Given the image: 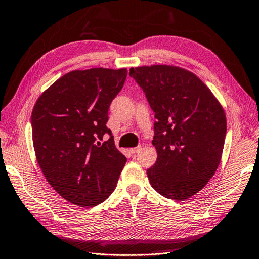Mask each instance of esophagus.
Here are the masks:
<instances>
[{
	"mask_svg": "<svg viewBox=\"0 0 259 259\" xmlns=\"http://www.w3.org/2000/svg\"><path fill=\"white\" fill-rule=\"evenodd\" d=\"M140 150H142V146H137V147L130 148V152L133 153V154H136V153H138Z\"/></svg>",
	"mask_w": 259,
	"mask_h": 259,
	"instance_id": "esophagus-1",
	"label": "esophagus"
}]
</instances>
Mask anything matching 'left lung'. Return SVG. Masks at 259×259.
I'll list each match as a JSON object with an SVG mask.
<instances>
[{"label":"left lung","instance_id":"obj_1","mask_svg":"<svg viewBox=\"0 0 259 259\" xmlns=\"http://www.w3.org/2000/svg\"><path fill=\"white\" fill-rule=\"evenodd\" d=\"M155 113L157 159L147 169L152 187L184 201L207 185L221 163L226 136L224 108L211 90L185 68L152 65L130 68Z\"/></svg>","mask_w":259,"mask_h":259}]
</instances>
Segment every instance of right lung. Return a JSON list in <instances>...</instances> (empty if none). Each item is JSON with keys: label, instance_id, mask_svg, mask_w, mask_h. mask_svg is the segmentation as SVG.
<instances>
[{"label": "right lung", "instance_id": "add662e5", "mask_svg": "<svg viewBox=\"0 0 259 259\" xmlns=\"http://www.w3.org/2000/svg\"><path fill=\"white\" fill-rule=\"evenodd\" d=\"M126 68L72 71L38 97L32 112L37 163L58 194L83 208L104 202L115 190L126 157L106 123Z\"/></svg>", "mask_w": 259, "mask_h": 259}]
</instances>
